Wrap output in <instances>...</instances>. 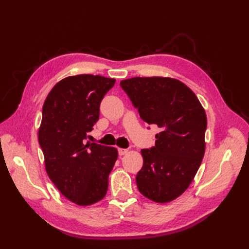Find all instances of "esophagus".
<instances>
[{
  "label": "esophagus",
  "instance_id": "obj_1",
  "mask_svg": "<svg viewBox=\"0 0 249 249\" xmlns=\"http://www.w3.org/2000/svg\"><path fill=\"white\" fill-rule=\"evenodd\" d=\"M127 153V149H125V148H118V154H119V156H124V155H125Z\"/></svg>",
  "mask_w": 249,
  "mask_h": 249
}]
</instances>
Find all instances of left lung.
<instances>
[{
  "label": "left lung",
  "instance_id": "left-lung-1",
  "mask_svg": "<svg viewBox=\"0 0 249 249\" xmlns=\"http://www.w3.org/2000/svg\"><path fill=\"white\" fill-rule=\"evenodd\" d=\"M120 86L148 124H157L156 145L141 149L139 192L159 203L175 200L190 186L206 150L207 115L183 82L168 77H135Z\"/></svg>",
  "mask_w": 249,
  "mask_h": 249
}]
</instances>
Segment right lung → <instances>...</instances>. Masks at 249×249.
Masks as SVG:
<instances>
[{
	"instance_id": "right-lung-1",
	"label": "right lung",
	"mask_w": 249,
	"mask_h": 249,
	"mask_svg": "<svg viewBox=\"0 0 249 249\" xmlns=\"http://www.w3.org/2000/svg\"><path fill=\"white\" fill-rule=\"evenodd\" d=\"M115 79L77 74L59 81L42 107L38 141L49 178L63 196L78 206H91L108 190L117 160L115 147L86 142L100 117L104 95Z\"/></svg>"
}]
</instances>
